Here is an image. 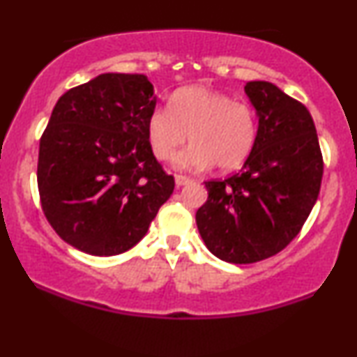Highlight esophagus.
Returning a JSON list of instances; mask_svg holds the SVG:
<instances>
[{"label":"esophagus","mask_w":357,"mask_h":357,"mask_svg":"<svg viewBox=\"0 0 357 357\" xmlns=\"http://www.w3.org/2000/svg\"><path fill=\"white\" fill-rule=\"evenodd\" d=\"M176 186H184V184H190L192 183L191 178H188V176H183V174H176Z\"/></svg>","instance_id":"34e87169"}]
</instances>
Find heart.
<instances>
[{"label": "heart", "instance_id": "heart-1", "mask_svg": "<svg viewBox=\"0 0 357 357\" xmlns=\"http://www.w3.org/2000/svg\"><path fill=\"white\" fill-rule=\"evenodd\" d=\"M190 136L192 144L176 158L174 166L204 171L211 166L231 171L252 154L258 137V117L247 102L206 87L176 90L167 105L147 117V139L159 161H169Z\"/></svg>", "mask_w": 357, "mask_h": 357}]
</instances>
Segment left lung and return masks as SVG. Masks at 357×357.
Listing matches in <instances>:
<instances>
[{
    "label": "left lung",
    "mask_w": 357,
    "mask_h": 357,
    "mask_svg": "<svg viewBox=\"0 0 357 357\" xmlns=\"http://www.w3.org/2000/svg\"><path fill=\"white\" fill-rule=\"evenodd\" d=\"M258 137L240 173L206 181L196 225L208 250L230 264L282 252L304 227L321 190L324 161L312 116L270 82L245 85Z\"/></svg>",
    "instance_id": "left-lung-1"
}]
</instances>
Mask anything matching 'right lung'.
Listing matches in <instances>:
<instances>
[{
	"instance_id": "obj_1",
	"label": "right lung",
	"mask_w": 357,
	"mask_h": 357,
	"mask_svg": "<svg viewBox=\"0 0 357 357\" xmlns=\"http://www.w3.org/2000/svg\"><path fill=\"white\" fill-rule=\"evenodd\" d=\"M154 87L141 73H102L53 107L38 153L40 202L61 240L110 257L132 248L174 191L151 151Z\"/></svg>"
}]
</instances>
